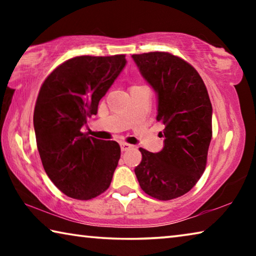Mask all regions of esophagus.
Wrapping results in <instances>:
<instances>
[{
  "instance_id": "34e87169",
  "label": "esophagus",
  "mask_w": 256,
  "mask_h": 256,
  "mask_svg": "<svg viewBox=\"0 0 256 256\" xmlns=\"http://www.w3.org/2000/svg\"><path fill=\"white\" fill-rule=\"evenodd\" d=\"M133 146H131V144H126V142H122V144H120V150L123 151H128V150H130L132 148Z\"/></svg>"
}]
</instances>
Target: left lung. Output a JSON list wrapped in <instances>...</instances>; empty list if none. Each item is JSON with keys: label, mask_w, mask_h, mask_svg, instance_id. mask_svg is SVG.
<instances>
[{"label": "left lung", "mask_w": 256, "mask_h": 256, "mask_svg": "<svg viewBox=\"0 0 256 256\" xmlns=\"http://www.w3.org/2000/svg\"><path fill=\"white\" fill-rule=\"evenodd\" d=\"M142 76L158 94L157 120L164 125V148H140L136 167L141 188L154 198L172 200L188 193L206 166L212 136V106L198 71L166 52L132 55Z\"/></svg>", "instance_id": "8db88e82"}]
</instances>
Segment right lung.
I'll use <instances>...</instances> for the list:
<instances>
[{"instance_id": "obj_1", "label": "right lung", "mask_w": 256, "mask_h": 256, "mask_svg": "<svg viewBox=\"0 0 256 256\" xmlns=\"http://www.w3.org/2000/svg\"><path fill=\"white\" fill-rule=\"evenodd\" d=\"M126 64L125 55L76 56L46 78L34 110L37 148L47 176L66 196L90 200L110 188L120 144L82 133Z\"/></svg>"}]
</instances>
